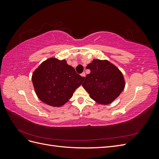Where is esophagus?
I'll return each instance as SVG.
<instances>
[{"label": "esophagus", "instance_id": "34e87169", "mask_svg": "<svg viewBox=\"0 0 159 159\" xmlns=\"http://www.w3.org/2000/svg\"><path fill=\"white\" fill-rule=\"evenodd\" d=\"M81 75L82 76V77H84V78H85V72H83V73L81 74Z\"/></svg>", "mask_w": 159, "mask_h": 159}]
</instances>
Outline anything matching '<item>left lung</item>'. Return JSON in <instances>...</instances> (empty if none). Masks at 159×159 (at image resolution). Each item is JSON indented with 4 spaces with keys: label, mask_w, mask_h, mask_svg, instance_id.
<instances>
[{
    "label": "left lung",
    "mask_w": 159,
    "mask_h": 159,
    "mask_svg": "<svg viewBox=\"0 0 159 159\" xmlns=\"http://www.w3.org/2000/svg\"><path fill=\"white\" fill-rule=\"evenodd\" d=\"M86 68L90 74L82 84L90 98L99 104H109L118 98L125 86L121 71L109 61L95 59Z\"/></svg>",
    "instance_id": "left-lung-1"
}]
</instances>
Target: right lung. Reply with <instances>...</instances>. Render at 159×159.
<instances>
[{
    "mask_svg": "<svg viewBox=\"0 0 159 159\" xmlns=\"http://www.w3.org/2000/svg\"><path fill=\"white\" fill-rule=\"evenodd\" d=\"M84 78L65 60L50 57L34 71L32 81L38 98L42 102L52 107H61L68 102Z\"/></svg>",
    "mask_w": 159,
    "mask_h": 159,
    "instance_id": "right-lung-1",
    "label": "right lung"
}]
</instances>
